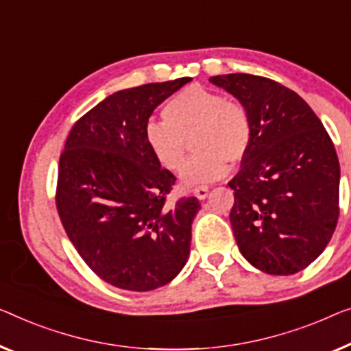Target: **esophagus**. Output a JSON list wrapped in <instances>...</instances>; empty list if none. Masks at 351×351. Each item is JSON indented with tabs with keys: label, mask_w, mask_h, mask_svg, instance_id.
<instances>
[{
	"label": "esophagus",
	"mask_w": 351,
	"mask_h": 351,
	"mask_svg": "<svg viewBox=\"0 0 351 351\" xmlns=\"http://www.w3.org/2000/svg\"><path fill=\"white\" fill-rule=\"evenodd\" d=\"M208 192H209V187L208 186H198L193 189V193H195V197L198 200H205L208 197Z\"/></svg>",
	"instance_id": "obj_1"
}]
</instances>
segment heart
I'll return each instance as SVG.
<instances>
[{"label":"heart","instance_id":"heart-1","mask_svg":"<svg viewBox=\"0 0 351 351\" xmlns=\"http://www.w3.org/2000/svg\"><path fill=\"white\" fill-rule=\"evenodd\" d=\"M164 121H149L145 142L156 160L170 171L181 170L187 140L195 151L181 173L186 186L211 182L227 173V160L238 164L252 140V124L241 102L191 85L162 108Z\"/></svg>","mask_w":351,"mask_h":351}]
</instances>
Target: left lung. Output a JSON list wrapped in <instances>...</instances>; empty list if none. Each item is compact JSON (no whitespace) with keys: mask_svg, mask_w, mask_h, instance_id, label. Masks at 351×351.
Instances as JSON below:
<instances>
[{"mask_svg":"<svg viewBox=\"0 0 351 351\" xmlns=\"http://www.w3.org/2000/svg\"><path fill=\"white\" fill-rule=\"evenodd\" d=\"M247 110L252 140L234 192L230 222L243 257L266 274L307 268L339 219L341 167L332 140L304 99L271 78H209Z\"/></svg>","mask_w":351,"mask_h":351,"instance_id":"left-lung-1","label":"left lung"}]
</instances>
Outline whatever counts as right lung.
Segmentation results:
<instances>
[{"instance_id": "add662e5", "label": "right lung", "mask_w": 351, "mask_h": 351, "mask_svg": "<svg viewBox=\"0 0 351 351\" xmlns=\"http://www.w3.org/2000/svg\"><path fill=\"white\" fill-rule=\"evenodd\" d=\"M191 77L129 88L104 99L72 125L61 153L56 209L83 261L107 284L158 289L180 274L191 250L195 197L173 206L176 178L145 142L154 108Z\"/></svg>"}]
</instances>
